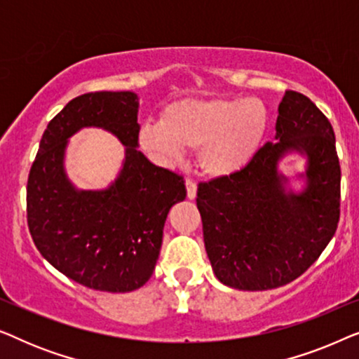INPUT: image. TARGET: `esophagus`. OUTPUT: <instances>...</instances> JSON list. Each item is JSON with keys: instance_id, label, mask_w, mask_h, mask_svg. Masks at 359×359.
Returning a JSON list of instances; mask_svg holds the SVG:
<instances>
[{"instance_id": "1", "label": "esophagus", "mask_w": 359, "mask_h": 359, "mask_svg": "<svg viewBox=\"0 0 359 359\" xmlns=\"http://www.w3.org/2000/svg\"><path fill=\"white\" fill-rule=\"evenodd\" d=\"M186 194H188V199H196V194H198V186H196L194 181L186 180Z\"/></svg>"}]
</instances>
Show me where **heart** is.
<instances>
[{"instance_id": "b5f03b06", "label": "heart", "mask_w": 359, "mask_h": 359, "mask_svg": "<svg viewBox=\"0 0 359 359\" xmlns=\"http://www.w3.org/2000/svg\"><path fill=\"white\" fill-rule=\"evenodd\" d=\"M268 129L269 111L258 97L184 100L166 107L161 121L142 122L139 144L161 166L180 163L184 149H199L204 173L227 178L255 158Z\"/></svg>"}]
</instances>
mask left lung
Segmentation results:
<instances>
[{"label": "left lung", "instance_id": "1", "mask_svg": "<svg viewBox=\"0 0 359 359\" xmlns=\"http://www.w3.org/2000/svg\"><path fill=\"white\" fill-rule=\"evenodd\" d=\"M278 112L274 140L242 171L198 188L212 271L240 291H266L301 276L330 243L340 217L341 173L332 124L296 91H286ZM296 154L304 158V170L284 175L278 165Z\"/></svg>", "mask_w": 359, "mask_h": 359}]
</instances>
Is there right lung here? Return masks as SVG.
I'll return each instance as SVG.
<instances>
[{"mask_svg":"<svg viewBox=\"0 0 359 359\" xmlns=\"http://www.w3.org/2000/svg\"><path fill=\"white\" fill-rule=\"evenodd\" d=\"M139 96L97 91L72 100L43 132L27 180V224L43 258L67 278L106 292H130L149 281L166 215L184 201L181 176L139 151ZM102 128L125 145L120 173L102 190L67 178V142L81 128Z\"/></svg>","mask_w":359,"mask_h":359,"instance_id":"obj_1","label":"right lung"}]
</instances>
